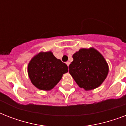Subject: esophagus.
Instances as JSON below:
<instances>
[{
	"label": "esophagus",
	"mask_w": 126,
	"mask_h": 126,
	"mask_svg": "<svg viewBox=\"0 0 126 126\" xmlns=\"http://www.w3.org/2000/svg\"><path fill=\"white\" fill-rule=\"evenodd\" d=\"M66 64H67V66L69 67V65H70V62H69V61H67V62H66Z\"/></svg>",
	"instance_id": "obj_1"
}]
</instances>
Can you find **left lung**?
<instances>
[{"instance_id":"left-lung-1","label":"left lung","mask_w":126,"mask_h":126,"mask_svg":"<svg viewBox=\"0 0 126 126\" xmlns=\"http://www.w3.org/2000/svg\"><path fill=\"white\" fill-rule=\"evenodd\" d=\"M69 72L77 85L86 91L99 87L109 73V65L94 47L81 48L73 55Z\"/></svg>"}]
</instances>
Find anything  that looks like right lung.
Returning a JSON list of instances; mask_svg holds the SVG:
<instances>
[{
    "instance_id": "1",
    "label": "right lung",
    "mask_w": 126,
    "mask_h": 126,
    "mask_svg": "<svg viewBox=\"0 0 126 126\" xmlns=\"http://www.w3.org/2000/svg\"><path fill=\"white\" fill-rule=\"evenodd\" d=\"M68 67L51 51H40L31 59L27 73L31 82L39 90L49 91L61 80Z\"/></svg>"
}]
</instances>
